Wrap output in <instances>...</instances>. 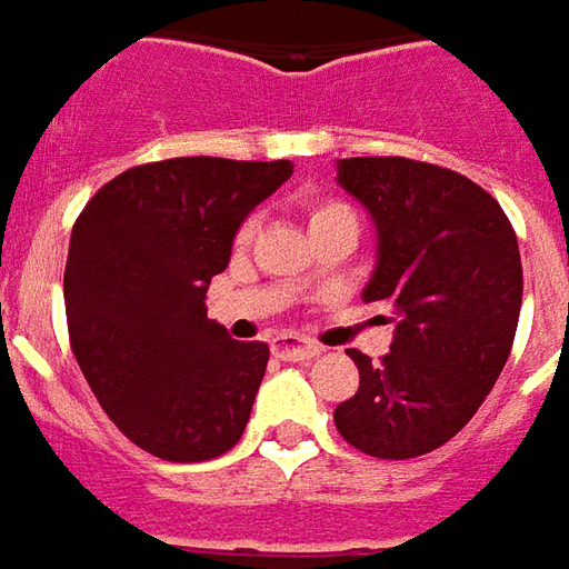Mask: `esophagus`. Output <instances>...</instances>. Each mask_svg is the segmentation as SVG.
<instances>
[{
    "label": "esophagus",
    "mask_w": 569,
    "mask_h": 569,
    "mask_svg": "<svg viewBox=\"0 0 569 569\" xmlns=\"http://www.w3.org/2000/svg\"><path fill=\"white\" fill-rule=\"evenodd\" d=\"M321 349H318L316 342L300 340V337H291V333H281L272 340V356L284 358V361H309V358H316Z\"/></svg>",
    "instance_id": "esophagus-1"
}]
</instances>
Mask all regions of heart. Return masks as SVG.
Listing matches in <instances>:
<instances>
[{"label": "heart", "mask_w": 569, "mask_h": 569, "mask_svg": "<svg viewBox=\"0 0 569 569\" xmlns=\"http://www.w3.org/2000/svg\"><path fill=\"white\" fill-rule=\"evenodd\" d=\"M337 211H346V208H342V204H337V201H318V204H312V208H309V223H312V220H318V217H328V213H337ZM248 229L251 227L241 229V239L248 236Z\"/></svg>", "instance_id": "b5f03b06"}]
</instances>
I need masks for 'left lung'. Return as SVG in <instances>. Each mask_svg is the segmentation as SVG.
<instances>
[{
  "label": "left lung",
  "instance_id": "8db88e82",
  "mask_svg": "<svg viewBox=\"0 0 569 569\" xmlns=\"http://www.w3.org/2000/svg\"><path fill=\"white\" fill-rule=\"evenodd\" d=\"M337 183L368 208L377 266L365 303L392 309L389 356L358 349V392L333 410L340 435L380 459L447 445L485 405L521 316L518 239L469 177L401 156L340 159Z\"/></svg>",
  "mask_w": 569,
  "mask_h": 569
}]
</instances>
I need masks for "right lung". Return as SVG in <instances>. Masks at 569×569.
I'll return each mask as SVG.
<instances>
[{"label": "right lung", "instance_id": "add662e5", "mask_svg": "<svg viewBox=\"0 0 569 569\" xmlns=\"http://www.w3.org/2000/svg\"><path fill=\"white\" fill-rule=\"evenodd\" d=\"M291 174L284 159L140 164L100 187L72 227V356L107 417L152 457H220L251 420L269 346L229 340L204 297L244 217Z\"/></svg>", "mask_w": 569, "mask_h": 569}]
</instances>
